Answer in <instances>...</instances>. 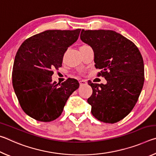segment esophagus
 <instances>
[{
  "instance_id": "obj_1",
  "label": "esophagus",
  "mask_w": 156,
  "mask_h": 156,
  "mask_svg": "<svg viewBox=\"0 0 156 156\" xmlns=\"http://www.w3.org/2000/svg\"><path fill=\"white\" fill-rule=\"evenodd\" d=\"M79 83H80V86H83V85H85V84H87V81L84 80H80Z\"/></svg>"
}]
</instances>
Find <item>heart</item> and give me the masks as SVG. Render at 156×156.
<instances>
[{"instance_id":"heart-1","label":"heart","mask_w":156,"mask_h":156,"mask_svg":"<svg viewBox=\"0 0 156 156\" xmlns=\"http://www.w3.org/2000/svg\"><path fill=\"white\" fill-rule=\"evenodd\" d=\"M84 46H87V45H83V46H81V47H80V48H81V47H84Z\"/></svg>"}]
</instances>
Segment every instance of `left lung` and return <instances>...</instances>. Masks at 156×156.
Here are the masks:
<instances>
[{
  "mask_svg": "<svg viewBox=\"0 0 156 156\" xmlns=\"http://www.w3.org/2000/svg\"><path fill=\"white\" fill-rule=\"evenodd\" d=\"M80 39L93 49L98 76L107 80L106 84L89 81L92 115L101 122H117L131 112L143 87L142 55L133 42L112 30H82Z\"/></svg>",
  "mask_w": 156,
  "mask_h": 156,
  "instance_id": "obj_1",
  "label": "left lung"
}]
</instances>
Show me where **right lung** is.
I'll use <instances>...</instances> for the list:
<instances>
[{
	"mask_svg": "<svg viewBox=\"0 0 156 156\" xmlns=\"http://www.w3.org/2000/svg\"><path fill=\"white\" fill-rule=\"evenodd\" d=\"M80 29L47 30L25 41L16 54L12 84L26 114L50 122L61 113L69 97L79 87L77 80L53 82V69L62 66L68 47L78 40Z\"/></svg>",
	"mask_w": 156,
	"mask_h": 156,
	"instance_id": "right-lung-1",
	"label": "right lung"
}]
</instances>
